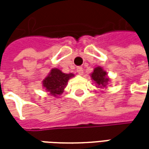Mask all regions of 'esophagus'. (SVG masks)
Instances as JSON below:
<instances>
[{
    "mask_svg": "<svg viewBox=\"0 0 149 149\" xmlns=\"http://www.w3.org/2000/svg\"><path fill=\"white\" fill-rule=\"evenodd\" d=\"M76 70H77V73L79 74V75H82V74H84V70L82 67H78Z\"/></svg>",
    "mask_w": 149,
    "mask_h": 149,
    "instance_id": "1",
    "label": "esophagus"
}]
</instances>
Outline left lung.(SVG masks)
<instances>
[{
  "label": "left lung",
  "instance_id": "left-lung-1",
  "mask_svg": "<svg viewBox=\"0 0 149 149\" xmlns=\"http://www.w3.org/2000/svg\"><path fill=\"white\" fill-rule=\"evenodd\" d=\"M90 77L93 82H95L100 89L106 88V86L109 84V82L110 81V79L108 76V73L101 66L95 67L94 71L90 74Z\"/></svg>",
  "mask_w": 149,
  "mask_h": 149
}]
</instances>
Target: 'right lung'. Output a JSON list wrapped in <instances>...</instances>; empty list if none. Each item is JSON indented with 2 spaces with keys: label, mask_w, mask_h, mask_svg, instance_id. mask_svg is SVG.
<instances>
[{
  "label": "right lung",
  "mask_w": 149,
  "mask_h": 149,
  "mask_svg": "<svg viewBox=\"0 0 149 149\" xmlns=\"http://www.w3.org/2000/svg\"><path fill=\"white\" fill-rule=\"evenodd\" d=\"M74 76L73 73L65 74L57 68H53L48 75L42 81V87L49 93V95L58 97L62 95L67 86L70 79Z\"/></svg>",
  "instance_id": "add662e5"
}]
</instances>
